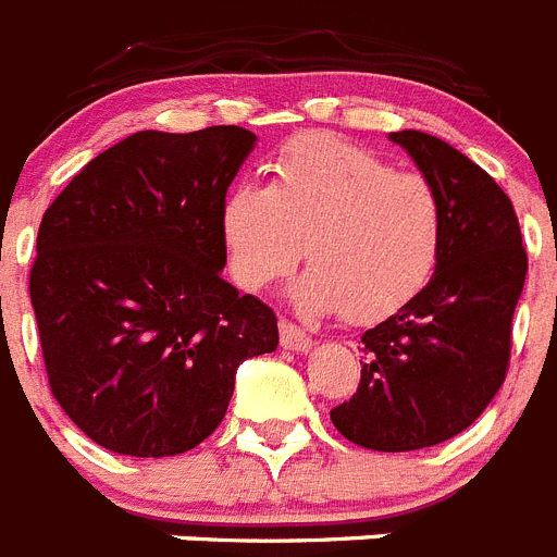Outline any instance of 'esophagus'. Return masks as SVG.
Returning <instances> with one entry per match:
<instances>
[{
    "label": "esophagus",
    "instance_id": "esophagus-1",
    "mask_svg": "<svg viewBox=\"0 0 557 557\" xmlns=\"http://www.w3.org/2000/svg\"><path fill=\"white\" fill-rule=\"evenodd\" d=\"M278 332H282V346L287 351H309L312 348V337L301 326H295V323L282 321L278 323Z\"/></svg>",
    "mask_w": 557,
    "mask_h": 557
}]
</instances>
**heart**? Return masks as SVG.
<instances>
[{"label": "heart", "instance_id": "heart-1", "mask_svg": "<svg viewBox=\"0 0 557 557\" xmlns=\"http://www.w3.org/2000/svg\"><path fill=\"white\" fill-rule=\"evenodd\" d=\"M220 223L239 287L264 289L287 275L307 245L312 268L295 284V301L312 314L346 309L368 323L430 284L446 214L421 172H398L385 156L332 133H307L278 150L270 186L231 189Z\"/></svg>", "mask_w": 557, "mask_h": 557}]
</instances>
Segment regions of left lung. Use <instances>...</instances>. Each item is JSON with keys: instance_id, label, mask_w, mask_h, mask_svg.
Returning a JSON list of instances; mask_svg holds the SVG:
<instances>
[{"instance_id": "left-lung-1", "label": "left lung", "mask_w": 557, "mask_h": 557, "mask_svg": "<svg viewBox=\"0 0 557 557\" xmlns=\"http://www.w3.org/2000/svg\"><path fill=\"white\" fill-rule=\"evenodd\" d=\"M391 139L444 200V250L430 284L362 334L359 387L332 424L366 449L412 451L474 424L505 382L528 250L510 198L469 156L421 131Z\"/></svg>"}]
</instances>
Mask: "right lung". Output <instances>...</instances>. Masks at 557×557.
Returning a JSON list of instances; mask_svg holds the SVG:
<instances>
[{"label": "right lung", "instance_id": "obj_1", "mask_svg": "<svg viewBox=\"0 0 557 557\" xmlns=\"http://www.w3.org/2000/svg\"><path fill=\"white\" fill-rule=\"evenodd\" d=\"M253 145L236 125L139 131L44 211L29 301L49 391L116 455L195 449L239 362L278 346L273 309L223 278L220 214Z\"/></svg>", "mask_w": 557, "mask_h": 557}]
</instances>
